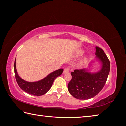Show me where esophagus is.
Returning <instances> with one entry per match:
<instances>
[{"instance_id":"esophagus-1","label":"esophagus","mask_w":126,"mask_h":126,"mask_svg":"<svg viewBox=\"0 0 126 126\" xmlns=\"http://www.w3.org/2000/svg\"><path fill=\"white\" fill-rule=\"evenodd\" d=\"M69 68H65V69H64L63 73H64V74L68 73H69Z\"/></svg>"}]
</instances>
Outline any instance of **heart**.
<instances>
[{
	"instance_id": "obj_1",
	"label": "heart",
	"mask_w": 126,
	"mask_h": 126,
	"mask_svg": "<svg viewBox=\"0 0 126 126\" xmlns=\"http://www.w3.org/2000/svg\"><path fill=\"white\" fill-rule=\"evenodd\" d=\"M83 54H84V51L83 50H79L76 53V57H77V58H78V57H80V56H82V55Z\"/></svg>"
}]
</instances>
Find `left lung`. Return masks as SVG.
Segmentation results:
<instances>
[{
	"label": "left lung",
	"instance_id": "1",
	"mask_svg": "<svg viewBox=\"0 0 126 126\" xmlns=\"http://www.w3.org/2000/svg\"><path fill=\"white\" fill-rule=\"evenodd\" d=\"M95 60L101 63V68L94 73L89 72L93 61L89 64V69L74 70L72 79L68 85L71 94L78 99H88L97 95L105 84L110 70V62L104 51L95 47Z\"/></svg>",
	"mask_w": 126,
	"mask_h": 126
}]
</instances>
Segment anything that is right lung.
<instances>
[{
    "label": "right lung",
    "instance_id": "add662e5",
    "mask_svg": "<svg viewBox=\"0 0 126 126\" xmlns=\"http://www.w3.org/2000/svg\"><path fill=\"white\" fill-rule=\"evenodd\" d=\"M15 59L14 67L15 77L20 88L25 92L36 96H40L44 94L50 89L53 82L57 77L61 76L63 72V69H59L49 74L43 79L37 82H29L25 81L18 75L16 68V62Z\"/></svg>",
    "mask_w": 126,
    "mask_h": 126
}]
</instances>
